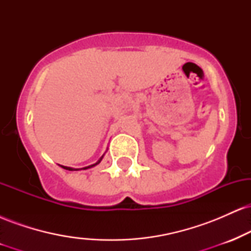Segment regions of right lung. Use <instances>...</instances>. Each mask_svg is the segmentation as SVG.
<instances>
[{
	"label": "right lung",
	"mask_w": 251,
	"mask_h": 251,
	"mask_svg": "<svg viewBox=\"0 0 251 251\" xmlns=\"http://www.w3.org/2000/svg\"><path fill=\"white\" fill-rule=\"evenodd\" d=\"M103 155L105 154H102L101 157H100V159L98 160L97 163H94V164H92V165H88V166H85V168H82V169H73V168H68V166H63V165H61V168H63L65 170H68V171H77V170H87V169H91V168H93V166H96V165H98V164H99L100 162H101L102 160V158H103Z\"/></svg>",
	"instance_id": "right-lung-1"
}]
</instances>
